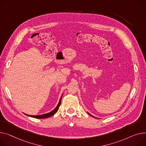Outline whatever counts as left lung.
<instances>
[{"mask_svg": "<svg viewBox=\"0 0 146 146\" xmlns=\"http://www.w3.org/2000/svg\"><path fill=\"white\" fill-rule=\"evenodd\" d=\"M90 114V115H91L90 114ZM92 116H93V115H92Z\"/></svg>", "mask_w": 146, "mask_h": 146, "instance_id": "1", "label": "left lung"}]
</instances>
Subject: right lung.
I'll return each instance as SVG.
<instances>
[{
	"mask_svg": "<svg viewBox=\"0 0 146 146\" xmlns=\"http://www.w3.org/2000/svg\"><path fill=\"white\" fill-rule=\"evenodd\" d=\"M62 97H61V98H60V101H59V104H57L56 108L53 111H52L51 112L48 113H47V114H44L38 115H28V114H26V115H29V116H30V117H32L36 118V119H44V118H47V117H50V116L54 115V114L57 111V110H59V106H60V104H61Z\"/></svg>",
	"mask_w": 146,
	"mask_h": 146,
	"instance_id": "obj_1",
	"label": "right lung"
}]
</instances>
